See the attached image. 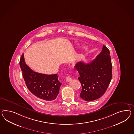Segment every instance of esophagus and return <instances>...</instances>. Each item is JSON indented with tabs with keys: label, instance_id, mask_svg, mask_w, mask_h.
<instances>
[{
	"label": "esophagus",
	"instance_id": "34e87169",
	"mask_svg": "<svg viewBox=\"0 0 134 134\" xmlns=\"http://www.w3.org/2000/svg\"><path fill=\"white\" fill-rule=\"evenodd\" d=\"M71 80H72V78H71V77L70 76H68V77H66V81L67 82H69V81H70Z\"/></svg>",
	"mask_w": 134,
	"mask_h": 134
}]
</instances>
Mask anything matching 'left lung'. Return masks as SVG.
Returning <instances> with one entry per match:
<instances>
[{"label":"left lung","instance_id":"8db88e82","mask_svg":"<svg viewBox=\"0 0 134 134\" xmlns=\"http://www.w3.org/2000/svg\"><path fill=\"white\" fill-rule=\"evenodd\" d=\"M75 67L82 85L81 98L90 102L103 96L111 82L112 72L110 52L107 47L103 46L102 51L92 62H78Z\"/></svg>","mask_w":134,"mask_h":134}]
</instances>
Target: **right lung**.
Here are the masks:
<instances>
[{"label":"right lung","instance_id":"obj_1","mask_svg":"<svg viewBox=\"0 0 134 134\" xmlns=\"http://www.w3.org/2000/svg\"><path fill=\"white\" fill-rule=\"evenodd\" d=\"M19 64L26 86L33 95L44 101H52L56 98L62 85L57 74L47 75L34 71L25 63L24 54Z\"/></svg>","mask_w":134,"mask_h":134}]
</instances>
